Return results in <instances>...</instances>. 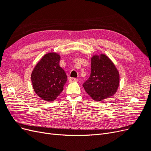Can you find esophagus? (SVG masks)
Returning a JSON list of instances; mask_svg holds the SVG:
<instances>
[{"instance_id":"obj_1","label":"esophagus","mask_w":151,"mask_h":151,"mask_svg":"<svg viewBox=\"0 0 151 151\" xmlns=\"http://www.w3.org/2000/svg\"><path fill=\"white\" fill-rule=\"evenodd\" d=\"M77 81V79L76 78H73V77H72V78H70L69 79V83H74V82Z\"/></svg>"}]
</instances>
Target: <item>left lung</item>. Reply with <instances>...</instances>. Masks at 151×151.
<instances>
[{
    "label": "left lung",
    "mask_w": 151,
    "mask_h": 151,
    "mask_svg": "<svg viewBox=\"0 0 151 151\" xmlns=\"http://www.w3.org/2000/svg\"><path fill=\"white\" fill-rule=\"evenodd\" d=\"M91 75L83 87L94 101H102L116 93L120 74L116 66L106 55H94L91 58Z\"/></svg>",
    "instance_id": "left-lung-1"
}]
</instances>
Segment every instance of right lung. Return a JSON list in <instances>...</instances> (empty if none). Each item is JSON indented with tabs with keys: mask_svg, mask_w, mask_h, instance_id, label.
I'll list each match as a JSON object with an SVG mask.
<instances>
[{
	"mask_svg": "<svg viewBox=\"0 0 151 151\" xmlns=\"http://www.w3.org/2000/svg\"><path fill=\"white\" fill-rule=\"evenodd\" d=\"M60 55L55 52L46 53L31 72L32 86L36 95L44 101L52 102L62 92L67 81L60 66Z\"/></svg>",
	"mask_w": 151,
	"mask_h": 151,
	"instance_id": "add662e5",
	"label": "right lung"
}]
</instances>
